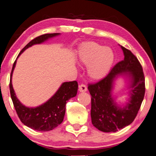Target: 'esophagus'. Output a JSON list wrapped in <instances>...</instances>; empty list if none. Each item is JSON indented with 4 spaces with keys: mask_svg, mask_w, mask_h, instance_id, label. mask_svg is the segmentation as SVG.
I'll use <instances>...</instances> for the list:
<instances>
[{
    "mask_svg": "<svg viewBox=\"0 0 156 156\" xmlns=\"http://www.w3.org/2000/svg\"><path fill=\"white\" fill-rule=\"evenodd\" d=\"M79 90H80V92H86L87 91V87H86V86L84 84H81L80 86H79Z\"/></svg>",
    "mask_w": 156,
    "mask_h": 156,
    "instance_id": "34e87169",
    "label": "esophagus"
}]
</instances>
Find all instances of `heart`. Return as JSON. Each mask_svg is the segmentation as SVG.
<instances>
[{
  "label": "heart",
  "mask_w": 156,
  "mask_h": 156,
  "mask_svg": "<svg viewBox=\"0 0 156 156\" xmlns=\"http://www.w3.org/2000/svg\"><path fill=\"white\" fill-rule=\"evenodd\" d=\"M78 60L80 63L88 65V75L98 80L109 73L114 63L115 55L109 47L95 42H87L79 49Z\"/></svg>",
  "instance_id": "heart-1"
}]
</instances>
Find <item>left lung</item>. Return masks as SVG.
<instances>
[{"mask_svg": "<svg viewBox=\"0 0 156 156\" xmlns=\"http://www.w3.org/2000/svg\"><path fill=\"white\" fill-rule=\"evenodd\" d=\"M121 47L124 54L123 61L116 64L104 79L88 86L91 95L92 123L105 133H114L133 123L144 97L145 78L142 67L130 50ZM119 76L130 80V98L123 107L117 105L112 96L114 81Z\"/></svg>", "mask_w": 156, "mask_h": 156, "instance_id": "obj_1", "label": "left lung"}]
</instances>
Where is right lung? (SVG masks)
I'll return each instance as SVG.
<instances>
[{"label":"right lung","mask_w":156,"mask_h":156,"mask_svg":"<svg viewBox=\"0 0 156 156\" xmlns=\"http://www.w3.org/2000/svg\"><path fill=\"white\" fill-rule=\"evenodd\" d=\"M60 33H47L35 37L28 43L20 51L19 56L28 47L37 44H41L50 38L56 37ZM17 56V58L19 57ZM16 60L13 64L10 75L9 90L14 108L21 121L28 128L37 131L46 132L56 128L63 121L66 113L67 101L76 96L78 83L76 81L64 82L60 86L55 94L46 102L36 107H28L21 104L15 93L12 83V76L15 68Z\"/></svg>","instance_id":"right-lung-1"}]
</instances>
